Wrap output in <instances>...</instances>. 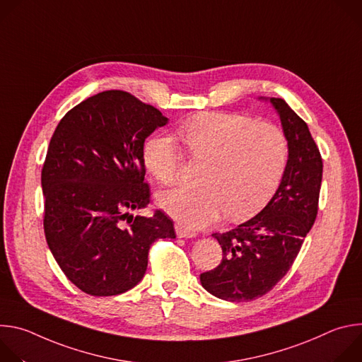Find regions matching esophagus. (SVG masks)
Returning <instances> with one entry per match:
<instances>
[{
  "instance_id": "34e87169",
  "label": "esophagus",
  "mask_w": 362,
  "mask_h": 362,
  "mask_svg": "<svg viewBox=\"0 0 362 362\" xmlns=\"http://www.w3.org/2000/svg\"><path fill=\"white\" fill-rule=\"evenodd\" d=\"M175 229H176L177 238H194V236H196V233H194L193 230L185 228L183 225H179V223H177V225L175 226Z\"/></svg>"
}]
</instances>
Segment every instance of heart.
<instances>
[{
	"label": "heart",
	"instance_id": "b5f03b06",
	"mask_svg": "<svg viewBox=\"0 0 362 362\" xmlns=\"http://www.w3.org/2000/svg\"><path fill=\"white\" fill-rule=\"evenodd\" d=\"M190 158L204 162L197 187H176L159 194L160 208L190 229L206 228L225 214L245 219L261 211L276 192L288 163L285 133L268 122L232 113H202L177 130ZM173 137L147 140L143 160L163 185H172L183 165Z\"/></svg>",
	"mask_w": 362,
	"mask_h": 362
}]
</instances>
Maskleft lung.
<instances>
[{
	"mask_svg": "<svg viewBox=\"0 0 362 362\" xmlns=\"http://www.w3.org/2000/svg\"><path fill=\"white\" fill-rule=\"evenodd\" d=\"M269 101L289 150L279 187L256 216L229 232L212 235L222 247V262L200 274L206 291L230 302L264 296L286 275L318 214L321 153L306 123L286 101L275 97Z\"/></svg>",
	"mask_w": 362,
	"mask_h": 362,
	"instance_id": "1",
	"label": "left lung"
}]
</instances>
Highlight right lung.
Here are the masks:
<instances>
[{"mask_svg":"<svg viewBox=\"0 0 362 362\" xmlns=\"http://www.w3.org/2000/svg\"><path fill=\"white\" fill-rule=\"evenodd\" d=\"M168 120L130 93L109 90L73 107L49 140L41 170L45 239L64 275L88 295L132 289L151 243L176 238L162 211L130 214L150 203L144 140Z\"/></svg>","mask_w":362,"mask_h":362,"instance_id":"right-lung-1","label":"right lung"}]
</instances>
